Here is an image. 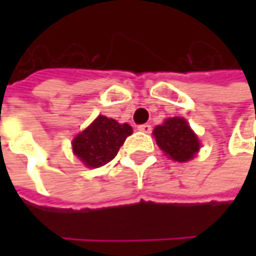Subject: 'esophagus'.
Here are the masks:
<instances>
[{"label":"esophagus","instance_id":"34e87169","mask_svg":"<svg viewBox=\"0 0 256 256\" xmlns=\"http://www.w3.org/2000/svg\"><path fill=\"white\" fill-rule=\"evenodd\" d=\"M138 130L144 132V133H150L151 132V126L150 124H140V126H138Z\"/></svg>","mask_w":256,"mask_h":256}]
</instances>
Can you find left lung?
<instances>
[{
	"instance_id": "obj_1",
	"label": "left lung",
	"mask_w": 256,
	"mask_h": 256,
	"mask_svg": "<svg viewBox=\"0 0 256 256\" xmlns=\"http://www.w3.org/2000/svg\"><path fill=\"white\" fill-rule=\"evenodd\" d=\"M160 150L175 162H188L200 150V140L185 118L172 117L152 132Z\"/></svg>"
}]
</instances>
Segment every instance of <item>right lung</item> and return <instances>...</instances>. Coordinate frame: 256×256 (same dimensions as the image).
I'll return each instance as SVG.
<instances>
[{
  "label": "right lung",
  "mask_w": 256,
  "mask_h": 256,
  "mask_svg": "<svg viewBox=\"0 0 256 256\" xmlns=\"http://www.w3.org/2000/svg\"><path fill=\"white\" fill-rule=\"evenodd\" d=\"M128 123L99 116L90 126L84 128L72 140V151L87 168H100L111 162L126 138L132 134Z\"/></svg>",
  "instance_id": "right-lung-1"
}]
</instances>
